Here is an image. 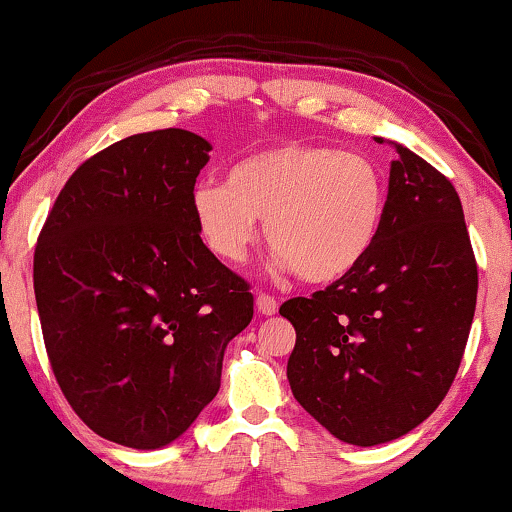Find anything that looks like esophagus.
<instances>
[{
  "mask_svg": "<svg viewBox=\"0 0 512 512\" xmlns=\"http://www.w3.org/2000/svg\"><path fill=\"white\" fill-rule=\"evenodd\" d=\"M255 305H257V312H260V315H267V317L276 315V310H279V303H276L274 295H269V293L257 295Z\"/></svg>",
  "mask_w": 512,
  "mask_h": 512,
  "instance_id": "1",
  "label": "esophagus"
}]
</instances>
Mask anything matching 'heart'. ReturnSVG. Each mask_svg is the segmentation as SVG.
<instances>
[{"label":"heart","instance_id":"b5f03b06","mask_svg":"<svg viewBox=\"0 0 512 512\" xmlns=\"http://www.w3.org/2000/svg\"><path fill=\"white\" fill-rule=\"evenodd\" d=\"M195 224L214 255L243 262L264 219L281 267L307 283L348 276L377 243L386 178L374 159L324 145H274L231 166L226 183L190 193Z\"/></svg>","mask_w":512,"mask_h":512}]
</instances>
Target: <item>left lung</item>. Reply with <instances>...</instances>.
I'll return each instance as SVG.
<instances>
[{"instance_id":"1","label":"left lung","mask_w":512,"mask_h":512,"mask_svg":"<svg viewBox=\"0 0 512 512\" xmlns=\"http://www.w3.org/2000/svg\"><path fill=\"white\" fill-rule=\"evenodd\" d=\"M393 147L384 224L369 255L279 310L295 329L286 369L295 400L353 446L398 439L439 408L477 305V260L453 183Z\"/></svg>"}]
</instances>
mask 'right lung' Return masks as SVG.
<instances>
[{"instance_id":"obj_1","label":"right lung","mask_w":512,"mask_h":512,"mask_svg":"<svg viewBox=\"0 0 512 512\" xmlns=\"http://www.w3.org/2000/svg\"><path fill=\"white\" fill-rule=\"evenodd\" d=\"M209 150L183 128L109 145L73 171L35 248L59 389L92 432L128 448L186 432L252 319L250 283L202 243L190 207Z\"/></svg>"}]
</instances>
